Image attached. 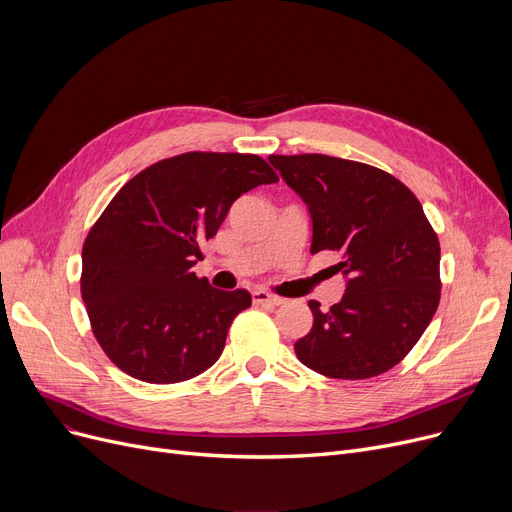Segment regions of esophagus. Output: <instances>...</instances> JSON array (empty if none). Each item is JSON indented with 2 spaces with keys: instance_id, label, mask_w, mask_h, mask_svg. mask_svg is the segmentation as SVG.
Returning <instances> with one entry per match:
<instances>
[{
  "instance_id": "1",
  "label": "esophagus",
  "mask_w": 512,
  "mask_h": 512,
  "mask_svg": "<svg viewBox=\"0 0 512 512\" xmlns=\"http://www.w3.org/2000/svg\"><path fill=\"white\" fill-rule=\"evenodd\" d=\"M251 297H253V303H255V305H270V307H278V305H282V303H284V299L276 297V294L267 292V290H261V288H255V290L251 292Z\"/></svg>"
}]
</instances>
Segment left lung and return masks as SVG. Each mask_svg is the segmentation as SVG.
<instances>
[{"label":"left lung","instance_id":"1","mask_svg":"<svg viewBox=\"0 0 512 512\" xmlns=\"http://www.w3.org/2000/svg\"><path fill=\"white\" fill-rule=\"evenodd\" d=\"M309 207L311 253L334 251L346 278L328 311L309 301L313 328L294 342L309 369L367 380L409 355L440 303V242L419 199L392 174L321 153L270 155Z\"/></svg>","mask_w":512,"mask_h":512}]
</instances>
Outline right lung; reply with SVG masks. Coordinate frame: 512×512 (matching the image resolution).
<instances>
[{
	"instance_id": "obj_1",
	"label": "right lung",
	"mask_w": 512,
	"mask_h": 512,
	"mask_svg": "<svg viewBox=\"0 0 512 512\" xmlns=\"http://www.w3.org/2000/svg\"><path fill=\"white\" fill-rule=\"evenodd\" d=\"M278 182L251 153L191 151L130 178L89 230L80 294L103 353L149 384L191 380L220 359L247 290H220L191 267L232 203Z\"/></svg>"
}]
</instances>
